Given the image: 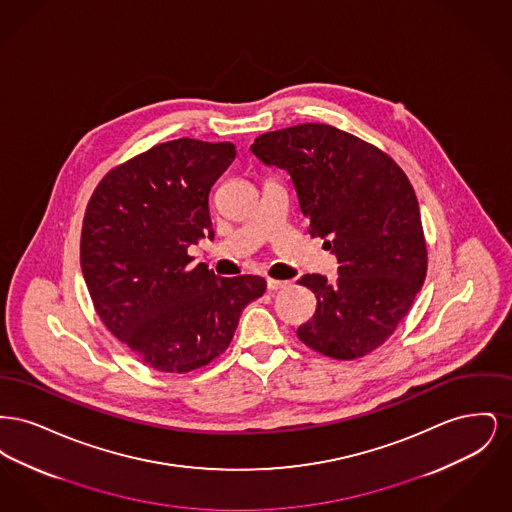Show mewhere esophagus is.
Masks as SVG:
<instances>
[{"instance_id": "34e87169", "label": "esophagus", "mask_w": 512, "mask_h": 512, "mask_svg": "<svg viewBox=\"0 0 512 512\" xmlns=\"http://www.w3.org/2000/svg\"><path fill=\"white\" fill-rule=\"evenodd\" d=\"M288 286H290V282H286V280H274V278H267V288L270 292L284 290V288H288Z\"/></svg>"}]
</instances>
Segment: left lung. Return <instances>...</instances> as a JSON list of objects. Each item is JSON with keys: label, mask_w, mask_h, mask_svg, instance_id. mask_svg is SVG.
Wrapping results in <instances>:
<instances>
[{"label": "left lung", "mask_w": 512, "mask_h": 512, "mask_svg": "<svg viewBox=\"0 0 512 512\" xmlns=\"http://www.w3.org/2000/svg\"><path fill=\"white\" fill-rule=\"evenodd\" d=\"M251 151L290 172L309 234L340 263L334 284L320 274L297 280L317 297L297 338L338 361L365 357L407 317L426 278V240L407 174L382 149L320 122L261 134Z\"/></svg>", "instance_id": "8db88e82"}]
</instances>
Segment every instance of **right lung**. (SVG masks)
I'll return each instance as SVG.
<instances>
[{
    "mask_svg": "<svg viewBox=\"0 0 512 512\" xmlns=\"http://www.w3.org/2000/svg\"><path fill=\"white\" fill-rule=\"evenodd\" d=\"M236 157L230 142L180 138L107 172L88 201L80 267L107 330L147 366L186 374L222 355L261 276L219 278L190 267L213 240L209 192Z\"/></svg>",
    "mask_w": 512,
    "mask_h": 512,
    "instance_id": "1",
    "label": "right lung"
}]
</instances>
